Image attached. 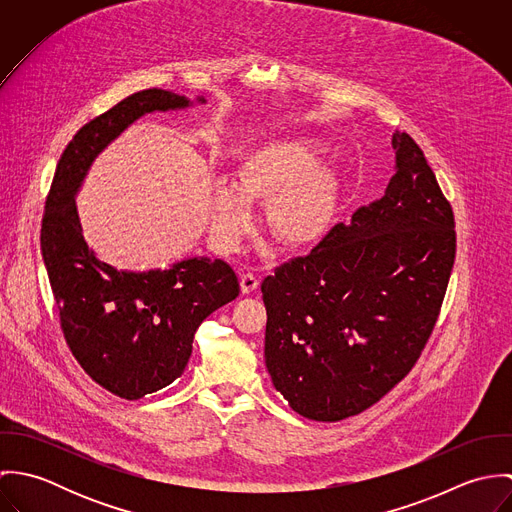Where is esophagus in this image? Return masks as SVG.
<instances>
[{
    "mask_svg": "<svg viewBox=\"0 0 512 512\" xmlns=\"http://www.w3.org/2000/svg\"><path fill=\"white\" fill-rule=\"evenodd\" d=\"M258 286H260V282H258V278L254 274H242V278H240V290H242V293H252L254 290H258Z\"/></svg>",
    "mask_w": 512,
    "mask_h": 512,
    "instance_id": "34e87169",
    "label": "esophagus"
}]
</instances>
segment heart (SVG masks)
Returning <instances> with one entry per match:
<instances>
[{
	"label": "heart",
	"instance_id": "heart-1",
	"mask_svg": "<svg viewBox=\"0 0 512 512\" xmlns=\"http://www.w3.org/2000/svg\"><path fill=\"white\" fill-rule=\"evenodd\" d=\"M323 146L305 136H284L244 151L230 187L211 201V232L234 248L252 226V209L266 205L264 228L288 252H309L331 232L341 207V173Z\"/></svg>",
	"mask_w": 512,
	"mask_h": 512
}]
</instances>
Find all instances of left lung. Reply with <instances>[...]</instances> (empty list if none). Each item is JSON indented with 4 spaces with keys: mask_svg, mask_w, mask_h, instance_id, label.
I'll use <instances>...</instances> for the list:
<instances>
[{
    "mask_svg": "<svg viewBox=\"0 0 512 512\" xmlns=\"http://www.w3.org/2000/svg\"><path fill=\"white\" fill-rule=\"evenodd\" d=\"M384 195L262 282L264 357L293 412L357 416L418 361L455 260V222L424 151L392 136Z\"/></svg>",
    "mask_w": 512,
    "mask_h": 512,
    "instance_id": "1",
    "label": "left lung"
}]
</instances>
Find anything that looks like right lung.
Listing matches in <instances>:
<instances>
[{
  "label": "right lung",
  "instance_id": "right-lung-1",
  "mask_svg": "<svg viewBox=\"0 0 512 512\" xmlns=\"http://www.w3.org/2000/svg\"><path fill=\"white\" fill-rule=\"evenodd\" d=\"M195 104L207 98L149 88L82 126L59 159L45 205L41 254L65 339L86 374L126 400H140L183 374L199 325L238 297V278L224 260L207 256L165 270H116L84 240L76 195L94 159L136 120Z\"/></svg>",
  "mask_w": 512,
  "mask_h": 512
}]
</instances>
